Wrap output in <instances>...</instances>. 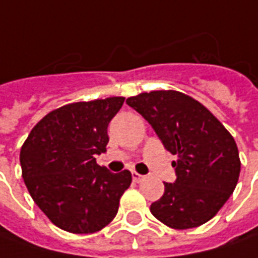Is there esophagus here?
<instances>
[{
    "label": "esophagus",
    "mask_w": 258,
    "mask_h": 258,
    "mask_svg": "<svg viewBox=\"0 0 258 258\" xmlns=\"http://www.w3.org/2000/svg\"><path fill=\"white\" fill-rule=\"evenodd\" d=\"M133 180H134L135 183H141L145 180V176L144 174H140V173L137 172H133Z\"/></svg>",
    "instance_id": "1"
}]
</instances>
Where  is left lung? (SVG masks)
Wrapping results in <instances>:
<instances>
[{
  "label": "left lung",
  "mask_w": 258,
  "mask_h": 258,
  "mask_svg": "<svg viewBox=\"0 0 258 258\" xmlns=\"http://www.w3.org/2000/svg\"><path fill=\"white\" fill-rule=\"evenodd\" d=\"M152 125L177 160L174 183L151 205L156 219L173 229L208 222L235 190L240 159L233 137L205 106L177 91H154L127 99Z\"/></svg>",
  "instance_id": "left-lung-1"
}]
</instances>
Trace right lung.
Masks as SVG:
<instances>
[{
    "instance_id": "add662e5",
    "label": "right lung",
    "mask_w": 258,
    "mask_h": 258,
    "mask_svg": "<svg viewBox=\"0 0 258 258\" xmlns=\"http://www.w3.org/2000/svg\"><path fill=\"white\" fill-rule=\"evenodd\" d=\"M124 98L66 104L36 124L21 149L22 177L37 207L60 229L93 233L113 221L131 173L96 163Z\"/></svg>"
}]
</instances>
